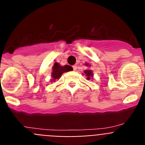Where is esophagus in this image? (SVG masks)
<instances>
[{"label": "esophagus", "mask_w": 145, "mask_h": 145, "mask_svg": "<svg viewBox=\"0 0 145 145\" xmlns=\"http://www.w3.org/2000/svg\"><path fill=\"white\" fill-rule=\"evenodd\" d=\"M72 68H73V70H77V66L76 65H73V66H72Z\"/></svg>", "instance_id": "esophagus-1"}]
</instances>
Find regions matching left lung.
Wrapping results in <instances>:
<instances>
[{"instance_id": "obj_1", "label": "left lung", "mask_w": 145, "mask_h": 145, "mask_svg": "<svg viewBox=\"0 0 145 145\" xmlns=\"http://www.w3.org/2000/svg\"><path fill=\"white\" fill-rule=\"evenodd\" d=\"M86 65H88V64H86ZM85 73H86V75L87 79H88V80L91 79V77H93V73H92L91 70H86Z\"/></svg>"}]
</instances>
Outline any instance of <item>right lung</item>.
<instances>
[{"instance_id":"obj_1","label":"right lung","mask_w":145,"mask_h":145,"mask_svg":"<svg viewBox=\"0 0 145 145\" xmlns=\"http://www.w3.org/2000/svg\"><path fill=\"white\" fill-rule=\"evenodd\" d=\"M72 67L70 65H65V66H61L59 63L56 62L53 66V72H52V78L53 80H57L61 78V75L65 72L72 70Z\"/></svg>"}]
</instances>
